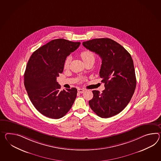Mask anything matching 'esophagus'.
Returning a JSON list of instances; mask_svg holds the SVG:
<instances>
[{"mask_svg": "<svg viewBox=\"0 0 161 161\" xmlns=\"http://www.w3.org/2000/svg\"><path fill=\"white\" fill-rule=\"evenodd\" d=\"M77 91H78L79 93H83L85 91V90L84 89H82V88H79Z\"/></svg>", "mask_w": 161, "mask_h": 161, "instance_id": "1", "label": "esophagus"}]
</instances>
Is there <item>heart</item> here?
<instances>
[{"mask_svg": "<svg viewBox=\"0 0 161 161\" xmlns=\"http://www.w3.org/2000/svg\"><path fill=\"white\" fill-rule=\"evenodd\" d=\"M80 56L84 62H86L89 60H95V55H94V53L88 50L82 51L80 53ZM70 61V57H67L64 63V69H68L69 67Z\"/></svg>", "mask_w": 161, "mask_h": 161, "instance_id": "b5f03b06", "label": "heart"}]
</instances>
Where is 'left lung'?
<instances>
[{
  "label": "left lung",
  "instance_id": "obj_1",
  "mask_svg": "<svg viewBox=\"0 0 161 161\" xmlns=\"http://www.w3.org/2000/svg\"><path fill=\"white\" fill-rule=\"evenodd\" d=\"M82 45L102 59L99 76L105 87L102 93L92 91L89 105L101 118L116 115L128 105L136 87L132 58L121 45L109 38L92 39Z\"/></svg>",
  "mask_w": 161,
  "mask_h": 161
}]
</instances>
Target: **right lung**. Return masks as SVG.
Returning <instances> with one entry per match:
<instances>
[{"label": "right lung", "instance_id": "1", "mask_svg": "<svg viewBox=\"0 0 161 161\" xmlns=\"http://www.w3.org/2000/svg\"><path fill=\"white\" fill-rule=\"evenodd\" d=\"M80 43L64 39H53L36 50L28 62L24 86L33 105L47 118H62L75 102L77 89L60 90L56 78L63 72L67 57Z\"/></svg>", "mask_w": 161, "mask_h": 161}]
</instances>
